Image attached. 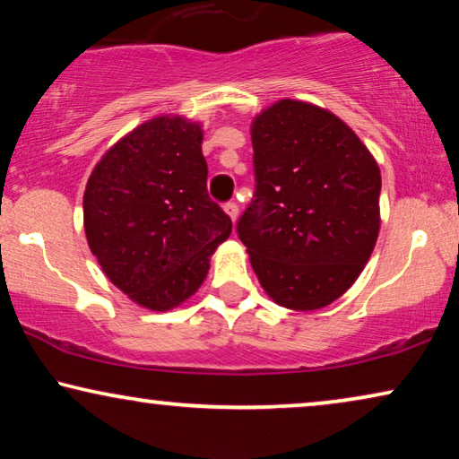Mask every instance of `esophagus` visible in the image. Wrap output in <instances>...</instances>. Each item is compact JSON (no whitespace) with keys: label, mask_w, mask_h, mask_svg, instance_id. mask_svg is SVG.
<instances>
[{"label":"esophagus","mask_w":459,"mask_h":459,"mask_svg":"<svg viewBox=\"0 0 459 459\" xmlns=\"http://www.w3.org/2000/svg\"><path fill=\"white\" fill-rule=\"evenodd\" d=\"M224 212H227V214L230 216V221L235 222L237 221V216H238V206L235 202H227L224 204Z\"/></svg>","instance_id":"esophagus-1"}]
</instances>
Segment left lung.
<instances>
[{
    "mask_svg": "<svg viewBox=\"0 0 459 459\" xmlns=\"http://www.w3.org/2000/svg\"><path fill=\"white\" fill-rule=\"evenodd\" d=\"M255 194L237 224L273 303L316 311L357 282L379 237L381 170L327 108L295 99L251 121Z\"/></svg>",
    "mask_w": 459,
    "mask_h": 459,
    "instance_id": "obj_1",
    "label": "left lung"
}]
</instances>
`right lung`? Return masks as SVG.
Wrapping results in <instances>:
<instances>
[{
	"instance_id": "add662e5",
	"label": "right lung",
	"mask_w": 459,
	"mask_h": 459,
	"mask_svg": "<svg viewBox=\"0 0 459 459\" xmlns=\"http://www.w3.org/2000/svg\"><path fill=\"white\" fill-rule=\"evenodd\" d=\"M202 140V123L159 115L113 143L88 177V247L123 295L150 311L195 295L232 230L208 197Z\"/></svg>"
}]
</instances>
